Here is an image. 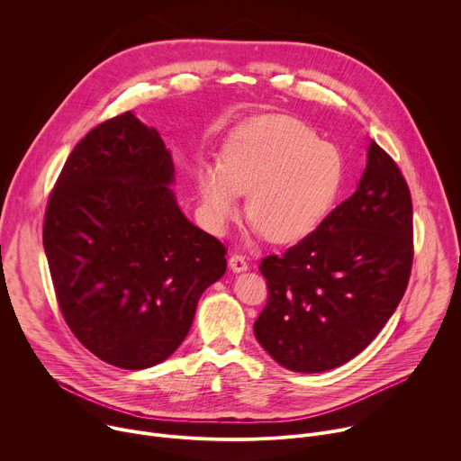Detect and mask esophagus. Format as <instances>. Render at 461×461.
<instances>
[{"mask_svg":"<svg viewBox=\"0 0 461 461\" xmlns=\"http://www.w3.org/2000/svg\"><path fill=\"white\" fill-rule=\"evenodd\" d=\"M230 268H231L233 272H246V270H248V260H246V257L240 255V253H233V255L230 257Z\"/></svg>","mask_w":461,"mask_h":461,"instance_id":"obj_1","label":"esophagus"}]
</instances>
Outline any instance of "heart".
I'll use <instances>...</instances> for the list:
<instances>
[{"label":"heart","instance_id":"b5f03b06","mask_svg":"<svg viewBox=\"0 0 461 461\" xmlns=\"http://www.w3.org/2000/svg\"><path fill=\"white\" fill-rule=\"evenodd\" d=\"M347 164L297 118L270 114L239 125L219 164L196 175L201 203L212 226L224 228L248 193L246 215L272 242H295L330 213L343 191Z\"/></svg>","mask_w":461,"mask_h":461}]
</instances>
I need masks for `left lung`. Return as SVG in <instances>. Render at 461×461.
Segmentation results:
<instances>
[{
	"label": "left lung",
	"instance_id": "left-lung-1",
	"mask_svg": "<svg viewBox=\"0 0 461 461\" xmlns=\"http://www.w3.org/2000/svg\"><path fill=\"white\" fill-rule=\"evenodd\" d=\"M412 199L375 142L357 191L283 255L260 262L268 301L253 332L281 366L332 370L365 350L398 308L412 270Z\"/></svg>",
	"mask_w": 461,
	"mask_h": 461
}]
</instances>
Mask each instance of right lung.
<instances>
[{
	"mask_svg": "<svg viewBox=\"0 0 461 461\" xmlns=\"http://www.w3.org/2000/svg\"><path fill=\"white\" fill-rule=\"evenodd\" d=\"M158 131L133 113L91 129L47 203L43 248L61 315L96 357L125 370L167 359L226 246L178 210Z\"/></svg>",
	"mask_w": 461,
	"mask_h": 461,
	"instance_id": "1",
	"label": "right lung"
}]
</instances>
